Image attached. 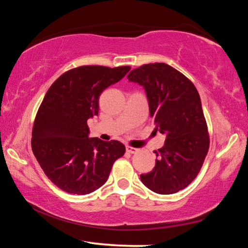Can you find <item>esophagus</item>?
<instances>
[{
  "label": "esophagus",
  "mask_w": 248,
  "mask_h": 248,
  "mask_svg": "<svg viewBox=\"0 0 248 248\" xmlns=\"http://www.w3.org/2000/svg\"><path fill=\"white\" fill-rule=\"evenodd\" d=\"M125 150H127V152L131 153V154H134V153H138V152H139V149H137V148H132V146H129V145L125 146Z\"/></svg>",
  "instance_id": "1"
}]
</instances>
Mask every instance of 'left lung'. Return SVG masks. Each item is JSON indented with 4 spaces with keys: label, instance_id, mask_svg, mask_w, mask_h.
Listing matches in <instances>:
<instances>
[{
    "label": "left lung",
    "instance_id": "1",
    "mask_svg": "<svg viewBox=\"0 0 248 248\" xmlns=\"http://www.w3.org/2000/svg\"><path fill=\"white\" fill-rule=\"evenodd\" d=\"M128 79L145 89L150 115L166 140L155 151L152 171L141 182L156 194L170 195L186 188L203 165L210 138L198 91L189 78L166 63H149L132 70Z\"/></svg>",
    "mask_w": 248,
    "mask_h": 248
}]
</instances>
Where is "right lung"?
I'll return each mask as SVG.
<instances>
[{
    "instance_id": "obj_1",
    "label": "right lung",
    "mask_w": 248,
    "mask_h": 248,
    "mask_svg": "<svg viewBox=\"0 0 248 248\" xmlns=\"http://www.w3.org/2000/svg\"><path fill=\"white\" fill-rule=\"evenodd\" d=\"M129 65H82L59 77L46 93L32 127L31 149L47 177L69 194L87 195L107 182L125 152L119 141L89 138L87 119L98 115L99 96Z\"/></svg>"
}]
</instances>
